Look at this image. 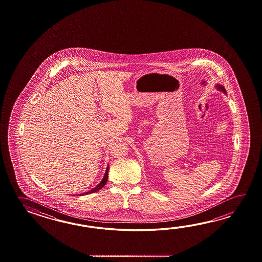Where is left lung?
I'll return each instance as SVG.
<instances>
[{
	"mask_svg": "<svg viewBox=\"0 0 262 262\" xmlns=\"http://www.w3.org/2000/svg\"><path fill=\"white\" fill-rule=\"evenodd\" d=\"M215 88L218 90V91H220V92H222V93H224L225 95H227V91H226V89L224 88V86H222V85H220V84H217V85H215Z\"/></svg>",
	"mask_w": 262,
	"mask_h": 262,
	"instance_id": "8db88e82",
	"label": "left lung"
}]
</instances>
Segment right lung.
<instances>
[{
    "mask_svg": "<svg viewBox=\"0 0 262 262\" xmlns=\"http://www.w3.org/2000/svg\"><path fill=\"white\" fill-rule=\"evenodd\" d=\"M107 176H108V165H107V167H106V172L104 174V177L102 179V181H101L100 183L97 184L95 188L89 190V191H87V192H84L82 194H78V195H88V194H92V193L97 192L98 190H100L102 187H104V186L106 185V182H107Z\"/></svg>",
    "mask_w": 262,
    "mask_h": 262,
    "instance_id": "right-lung-1",
    "label": "right lung"
}]
</instances>
